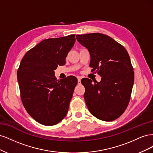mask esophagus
<instances>
[{"instance_id":"34e87169","label":"esophagus","mask_w":153,"mask_h":153,"mask_svg":"<svg viewBox=\"0 0 153 153\" xmlns=\"http://www.w3.org/2000/svg\"><path fill=\"white\" fill-rule=\"evenodd\" d=\"M77 79H78V84H80V81H81V79H82V77L78 76L77 77Z\"/></svg>"}]
</instances>
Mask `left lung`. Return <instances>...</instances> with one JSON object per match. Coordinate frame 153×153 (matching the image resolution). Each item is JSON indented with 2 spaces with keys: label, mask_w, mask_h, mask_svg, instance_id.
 Segmentation results:
<instances>
[{
  "label": "left lung",
  "mask_w": 153,
  "mask_h": 153,
  "mask_svg": "<svg viewBox=\"0 0 153 153\" xmlns=\"http://www.w3.org/2000/svg\"><path fill=\"white\" fill-rule=\"evenodd\" d=\"M89 51L92 71L101 76L100 82L84 78V99L89 112L105 121H112L128 105L134 83V72L127 50L110 37L100 33L76 35Z\"/></svg>",
  "instance_id": "obj_1"
}]
</instances>
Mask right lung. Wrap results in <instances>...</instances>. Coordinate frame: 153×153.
Instances as JSON below:
<instances>
[{
	"mask_svg": "<svg viewBox=\"0 0 153 153\" xmlns=\"http://www.w3.org/2000/svg\"><path fill=\"white\" fill-rule=\"evenodd\" d=\"M75 34L41 41L27 52L17 71L21 98L35 121L52 126L66 117L77 78L69 76L57 80L54 70L66 63L75 43Z\"/></svg>",
	"mask_w": 153,
	"mask_h": 153,
	"instance_id": "right-lung-1",
	"label": "right lung"
}]
</instances>
